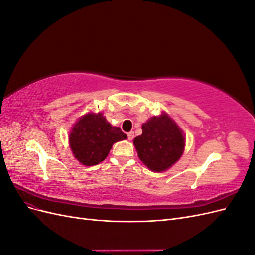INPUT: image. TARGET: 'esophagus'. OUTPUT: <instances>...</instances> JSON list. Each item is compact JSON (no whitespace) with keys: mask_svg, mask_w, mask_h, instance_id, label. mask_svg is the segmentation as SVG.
<instances>
[{"mask_svg":"<svg viewBox=\"0 0 255 255\" xmlns=\"http://www.w3.org/2000/svg\"><path fill=\"white\" fill-rule=\"evenodd\" d=\"M134 137H135L134 132H129V133H128V140H133V139H134Z\"/></svg>","mask_w":255,"mask_h":255,"instance_id":"esophagus-1","label":"esophagus"}]
</instances>
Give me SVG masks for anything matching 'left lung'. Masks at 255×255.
Returning <instances> with one entry per match:
<instances>
[{
    "instance_id": "8db88e82",
    "label": "left lung",
    "mask_w": 255,
    "mask_h": 255,
    "mask_svg": "<svg viewBox=\"0 0 255 255\" xmlns=\"http://www.w3.org/2000/svg\"><path fill=\"white\" fill-rule=\"evenodd\" d=\"M138 156L152 171L167 170L182 156L185 139L181 128L166 114L142 125V134L134 139Z\"/></svg>"
}]
</instances>
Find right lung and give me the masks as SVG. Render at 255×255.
<instances>
[{"label": "right lung", "instance_id": "obj_1", "mask_svg": "<svg viewBox=\"0 0 255 255\" xmlns=\"http://www.w3.org/2000/svg\"><path fill=\"white\" fill-rule=\"evenodd\" d=\"M120 128L112 127L102 114H88L75 123L69 141L75 158L85 166L103 161L115 142L127 139Z\"/></svg>", "mask_w": 255, "mask_h": 255}]
</instances>
